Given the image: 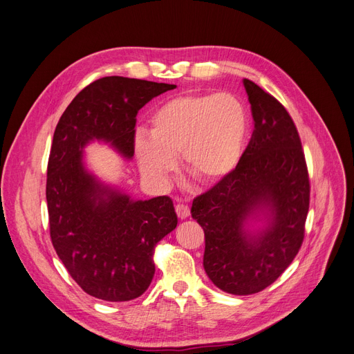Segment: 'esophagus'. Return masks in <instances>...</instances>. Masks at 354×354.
Returning a JSON list of instances; mask_svg holds the SVG:
<instances>
[{"label":"esophagus","mask_w":354,"mask_h":354,"mask_svg":"<svg viewBox=\"0 0 354 354\" xmlns=\"http://www.w3.org/2000/svg\"><path fill=\"white\" fill-rule=\"evenodd\" d=\"M176 212L178 215V218H181V220H185L189 216V208L185 204H177L176 205Z\"/></svg>","instance_id":"esophagus-1"}]
</instances>
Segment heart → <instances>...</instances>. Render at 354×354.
I'll use <instances>...</instances> for the list:
<instances>
[{"label":"heart","mask_w":354,"mask_h":354,"mask_svg":"<svg viewBox=\"0 0 354 354\" xmlns=\"http://www.w3.org/2000/svg\"><path fill=\"white\" fill-rule=\"evenodd\" d=\"M150 134L134 136V156L143 178L166 188L181 156L185 173L201 184H216L238 167L245 149L248 118L230 93L181 95L151 116Z\"/></svg>","instance_id":"obj_1"}]
</instances>
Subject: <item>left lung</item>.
<instances>
[{"label":"left lung","mask_w":354,"mask_h":354,"mask_svg":"<svg viewBox=\"0 0 354 354\" xmlns=\"http://www.w3.org/2000/svg\"><path fill=\"white\" fill-rule=\"evenodd\" d=\"M254 131L238 167L193 201L192 216L205 235L204 269L232 295L274 283L305 236L310 184L301 138L286 109L243 79ZM262 222L259 229L253 227Z\"/></svg>","instance_id":"left-lung-1"}]
</instances>
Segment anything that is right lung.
I'll use <instances>...</instances> for the list:
<instances>
[{
  "label": "right lung",
  "instance_id": "obj_1",
  "mask_svg": "<svg viewBox=\"0 0 354 354\" xmlns=\"http://www.w3.org/2000/svg\"><path fill=\"white\" fill-rule=\"evenodd\" d=\"M176 85L106 76L80 91L61 116L48 161L46 203L52 245L69 275L88 295L126 302L146 292L153 254L177 227L170 197L131 200L99 181L84 162L93 140L130 160L140 109Z\"/></svg>",
  "mask_w": 354,
  "mask_h": 354
}]
</instances>
